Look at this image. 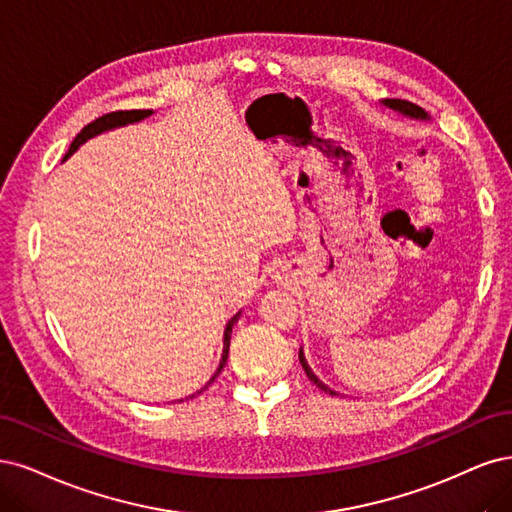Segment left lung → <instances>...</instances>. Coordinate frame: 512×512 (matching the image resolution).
<instances>
[{
	"label": "left lung",
	"mask_w": 512,
	"mask_h": 512,
	"mask_svg": "<svg viewBox=\"0 0 512 512\" xmlns=\"http://www.w3.org/2000/svg\"><path fill=\"white\" fill-rule=\"evenodd\" d=\"M383 106H387V108H391L393 112H398V114H402V117H406V119H415V121H430V114H427L423 108H419V106H415L412 102H406V100H383ZM300 364H302V368H304V372H306V376L310 378L312 383H315L321 391H325V393H329V395H338L334 389H329L323 381H319V376L312 372V368L308 366V361H306V357H304V351L300 349Z\"/></svg>",
	"instance_id": "1"
}]
</instances>
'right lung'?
I'll list each match as a JSON object with an SVG mask.
<instances>
[{"mask_svg":"<svg viewBox=\"0 0 512 512\" xmlns=\"http://www.w3.org/2000/svg\"><path fill=\"white\" fill-rule=\"evenodd\" d=\"M153 114V110H119V112H110V114H104V117H100V119H95L93 123H89L87 127H82V131L80 134L74 138V142L70 144V151L65 153V157H63V161L68 159L70 155H74L76 151H78V146L80 144H85L87 140H91V138H95V136H100V134H104V131H110V129H117V127H125V125H131V123H140V121H144L146 117H151ZM240 315L242 312H236V315L227 321V325H225V334H223V355H221V361H219V368H217V372L212 374V378L210 381L206 383V387L214 381V378H217L219 374H221V370H223V366L227 364V355H229V338H232V327H234V323L240 319ZM204 387V389H206ZM204 389H200L197 393H202ZM189 398H193V395H189ZM183 402V400H180Z\"/></svg>","mask_w":512,"mask_h":512,"instance_id":"add662e5","label":"right lung"}]
</instances>
